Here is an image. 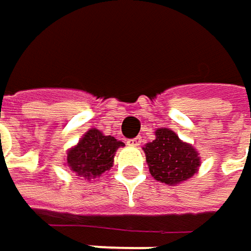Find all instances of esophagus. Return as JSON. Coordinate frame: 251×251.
<instances>
[{
  "label": "esophagus",
  "mask_w": 251,
  "mask_h": 251,
  "mask_svg": "<svg viewBox=\"0 0 251 251\" xmlns=\"http://www.w3.org/2000/svg\"><path fill=\"white\" fill-rule=\"evenodd\" d=\"M141 142H142V138H141V136H136V138L129 139V141H127V145H129V147H139Z\"/></svg>",
  "instance_id": "1"
}]
</instances>
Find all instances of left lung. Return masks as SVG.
Returning <instances> with one entry per match:
<instances>
[{
  "instance_id": "1",
  "label": "left lung",
  "mask_w": 251,
  "mask_h": 251,
  "mask_svg": "<svg viewBox=\"0 0 251 251\" xmlns=\"http://www.w3.org/2000/svg\"><path fill=\"white\" fill-rule=\"evenodd\" d=\"M155 135L156 139L144 148L151 175L168 185L191 178L200 167L197 151L182 142L170 129H156Z\"/></svg>"
}]
</instances>
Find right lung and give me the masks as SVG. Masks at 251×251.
<instances>
[{
	"instance_id": "right-lung-1",
	"label": "right lung",
	"mask_w": 251,
	"mask_h": 251,
	"mask_svg": "<svg viewBox=\"0 0 251 251\" xmlns=\"http://www.w3.org/2000/svg\"><path fill=\"white\" fill-rule=\"evenodd\" d=\"M125 144L113 136H104L100 130L90 129L79 144L69 151L67 165L87 181L102 176L113 165V156Z\"/></svg>"
}]
</instances>
